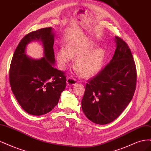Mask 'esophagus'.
<instances>
[{
	"mask_svg": "<svg viewBox=\"0 0 151 151\" xmlns=\"http://www.w3.org/2000/svg\"><path fill=\"white\" fill-rule=\"evenodd\" d=\"M66 83H67L68 86L75 85L76 84V80L74 78L69 77V78H68L66 80Z\"/></svg>",
	"mask_w": 151,
	"mask_h": 151,
	"instance_id": "obj_1",
	"label": "esophagus"
}]
</instances>
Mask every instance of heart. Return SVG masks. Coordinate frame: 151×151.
<instances>
[{
    "label": "heart",
    "mask_w": 151,
    "mask_h": 151,
    "mask_svg": "<svg viewBox=\"0 0 151 151\" xmlns=\"http://www.w3.org/2000/svg\"><path fill=\"white\" fill-rule=\"evenodd\" d=\"M71 59H76L74 68L83 78H91L99 73L104 65L105 51L101 49L93 50L90 45L83 44L68 46L65 50L58 51L56 59L61 70H65Z\"/></svg>",
    "instance_id": "1"
}]
</instances>
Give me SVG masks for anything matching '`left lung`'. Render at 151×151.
Masks as SVG:
<instances>
[{
    "mask_svg": "<svg viewBox=\"0 0 151 151\" xmlns=\"http://www.w3.org/2000/svg\"><path fill=\"white\" fill-rule=\"evenodd\" d=\"M116 50L112 59L98 74L87 80L81 108L93 122H111L127 107L134 96L137 71L127 44L115 36Z\"/></svg>",
    "mask_w": 151,
    "mask_h": 151,
    "instance_id": "left-lung-1",
    "label": "left lung"
}]
</instances>
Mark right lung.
Listing matches in <instances>:
<instances>
[{"mask_svg":"<svg viewBox=\"0 0 151 151\" xmlns=\"http://www.w3.org/2000/svg\"><path fill=\"white\" fill-rule=\"evenodd\" d=\"M52 27L28 33L14 51L9 70L11 90L18 103L27 113L41 115L58 104L66 86L65 73L52 66L55 62ZM33 40L43 42L45 57L33 60L25 53L26 46Z\"/></svg>","mask_w":151,"mask_h":151,"instance_id":"obj_1","label":"right lung"}]
</instances>
